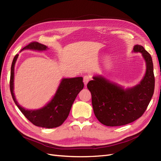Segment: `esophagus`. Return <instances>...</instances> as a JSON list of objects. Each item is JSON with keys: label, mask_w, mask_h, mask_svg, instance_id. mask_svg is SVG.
Here are the masks:
<instances>
[{"label": "esophagus", "mask_w": 161, "mask_h": 161, "mask_svg": "<svg viewBox=\"0 0 161 161\" xmlns=\"http://www.w3.org/2000/svg\"><path fill=\"white\" fill-rule=\"evenodd\" d=\"M89 80H90V77L89 76H87V75L84 76V77H83V82H84V83H85V85H87V83H88V82H89Z\"/></svg>", "instance_id": "obj_1"}]
</instances>
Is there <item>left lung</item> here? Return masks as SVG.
<instances>
[{
    "instance_id": "obj_1",
    "label": "left lung",
    "mask_w": 161,
    "mask_h": 161,
    "mask_svg": "<svg viewBox=\"0 0 161 161\" xmlns=\"http://www.w3.org/2000/svg\"><path fill=\"white\" fill-rule=\"evenodd\" d=\"M133 52L142 53L147 64L140 84L124 89L101 76H93L87 84L94 114L105 125L119 126L133 122L143 115L152 99L155 82L152 57L140 45L134 46Z\"/></svg>"
}]
</instances>
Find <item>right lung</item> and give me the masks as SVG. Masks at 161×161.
I'll return each instance as SVG.
<instances>
[{
	"instance_id": "obj_1",
	"label": "right lung",
	"mask_w": 161,
	"mask_h": 161,
	"mask_svg": "<svg viewBox=\"0 0 161 161\" xmlns=\"http://www.w3.org/2000/svg\"><path fill=\"white\" fill-rule=\"evenodd\" d=\"M47 47L36 42H31L21 50L43 51ZM19 54L14 57L11 69L10 90L13 99L25 118L36 126L46 128H53L61 125L69 115L72 105L76 96L83 89L82 77L63 79L52 99L43 108L37 110H28L19 105L14 97V69Z\"/></svg>"
}]
</instances>
